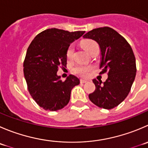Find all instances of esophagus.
Here are the masks:
<instances>
[{"mask_svg": "<svg viewBox=\"0 0 148 148\" xmlns=\"http://www.w3.org/2000/svg\"><path fill=\"white\" fill-rule=\"evenodd\" d=\"M86 82H87V81H86V80H84V79L80 80V83H82V84H84V83H86Z\"/></svg>", "mask_w": 148, "mask_h": 148, "instance_id": "34e87169", "label": "esophagus"}]
</instances>
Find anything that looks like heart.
<instances>
[{
  "label": "heart",
  "instance_id": "heart-1",
  "mask_svg": "<svg viewBox=\"0 0 148 148\" xmlns=\"http://www.w3.org/2000/svg\"><path fill=\"white\" fill-rule=\"evenodd\" d=\"M82 45L83 48L89 53L92 52L94 49L98 48V45L97 42H95L94 40H86L82 42ZM74 54V46L72 45H70L66 51V57L68 59H71L73 57ZM92 69V67L90 66H82V65H77L74 68V71L76 74H79V76L82 77H86L89 75V72Z\"/></svg>",
  "mask_w": 148,
  "mask_h": 148
}]
</instances>
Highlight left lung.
<instances>
[{"label": "left lung", "mask_w": 148, "mask_h": 148, "mask_svg": "<svg viewBox=\"0 0 148 148\" xmlns=\"http://www.w3.org/2000/svg\"><path fill=\"white\" fill-rule=\"evenodd\" d=\"M84 38L96 41L101 51L100 74L108 72L105 82L92 80L95 90L89 95L92 103L105 109H112L127 97L135 79L137 68L130 44L114 29L100 27L88 32Z\"/></svg>", "instance_id": "8db88e82"}]
</instances>
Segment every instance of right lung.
<instances>
[{"instance_id":"1","label":"right lung","mask_w":148,"mask_h":148,"mask_svg":"<svg viewBox=\"0 0 148 148\" xmlns=\"http://www.w3.org/2000/svg\"><path fill=\"white\" fill-rule=\"evenodd\" d=\"M84 32L48 29L30 43L24 61V78L29 94L45 110L56 111L65 107L72 88L79 84V79L71 74L62 81L57 71L61 66H66V51L70 44Z\"/></svg>"}]
</instances>
